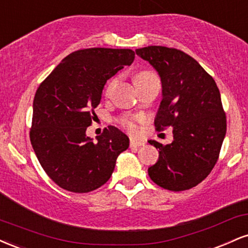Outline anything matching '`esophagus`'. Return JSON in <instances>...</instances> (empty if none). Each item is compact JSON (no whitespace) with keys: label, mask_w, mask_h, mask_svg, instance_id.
Here are the masks:
<instances>
[{"label":"esophagus","mask_w":248,"mask_h":248,"mask_svg":"<svg viewBox=\"0 0 248 248\" xmlns=\"http://www.w3.org/2000/svg\"><path fill=\"white\" fill-rule=\"evenodd\" d=\"M145 142L142 140H135V139H131L130 141V147L131 148H138L140 146H144Z\"/></svg>","instance_id":"esophagus-1"}]
</instances>
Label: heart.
<instances>
[{
	"label": "heart",
	"instance_id": "obj_1",
	"mask_svg": "<svg viewBox=\"0 0 248 248\" xmlns=\"http://www.w3.org/2000/svg\"><path fill=\"white\" fill-rule=\"evenodd\" d=\"M151 73H147V72H142V73H139L138 75H137L135 81L137 80H140V78H148L151 77ZM116 82H117V80L116 78H112V80H110L109 82H108L107 87H106V95H109L110 93H111V90L113 88V86H115ZM121 124L123 125L125 129H127L131 132H136L137 131V127H136V124H135V119L133 118H130V117H123L121 119Z\"/></svg>",
	"mask_w": 248,
	"mask_h": 248
}]
</instances>
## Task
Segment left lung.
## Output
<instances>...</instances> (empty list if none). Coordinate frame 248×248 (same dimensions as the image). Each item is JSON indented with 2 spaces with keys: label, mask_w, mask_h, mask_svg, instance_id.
Returning <instances> with one entry per match:
<instances>
[{
  "label": "left lung",
  "mask_w": 248,
  "mask_h": 248,
  "mask_svg": "<svg viewBox=\"0 0 248 248\" xmlns=\"http://www.w3.org/2000/svg\"><path fill=\"white\" fill-rule=\"evenodd\" d=\"M136 53L161 78L156 130L173 127L171 144L148 140L159 148V159L148 168V175L161 188L187 190L210 174L219 156L226 133L219 89L203 67L180 49L147 46Z\"/></svg>",
  "instance_id": "obj_1"
}]
</instances>
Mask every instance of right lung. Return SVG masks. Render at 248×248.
Masks as SVG:
<instances>
[{
	"instance_id": "right-lung-1",
	"label": "right lung",
	"mask_w": 248,
	"mask_h": 248,
	"mask_svg": "<svg viewBox=\"0 0 248 248\" xmlns=\"http://www.w3.org/2000/svg\"><path fill=\"white\" fill-rule=\"evenodd\" d=\"M135 60L129 48L94 47L67 55L38 87L30 140L43 170L59 187L88 193L103 186L129 138L108 126L96 141L87 137L104 84Z\"/></svg>"
}]
</instances>
